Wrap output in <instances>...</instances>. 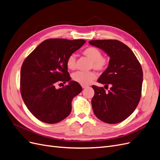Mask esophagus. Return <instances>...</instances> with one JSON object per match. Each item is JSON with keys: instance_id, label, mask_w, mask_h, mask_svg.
Returning <instances> with one entry per match:
<instances>
[{"instance_id": "esophagus-1", "label": "esophagus", "mask_w": 160, "mask_h": 160, "mask_svg": "<svg viewBox=\"0 0 160 160\" xmlns=\"http://www.w3.org/2000/svg\"><path fill=\"white\" fill-rule=\"evenodd\" d=\"M82 88H86L88 87V86H86V85H82Z\"/></svg>"}]
</instances>
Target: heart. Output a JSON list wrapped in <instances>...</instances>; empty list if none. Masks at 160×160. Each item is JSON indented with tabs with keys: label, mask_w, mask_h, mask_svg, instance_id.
Returning a JSON list of instances; mask_svg holds the SVG:
<instances>
[{
	"label": "heart",
	"mask_w": 160,
	"mask_h": 160,
	"mask_svg": "<svg viewBox=\"0 0 160 160\" xmlns=\"http://www.w3.org/2000/svg\"><path fill=\"white\" fill-rule=\"evenodd\" d=\"M82 54L90 59V67L91 68L98 71L104 70L106 68L108 61L106 58L102 57V54L99 49L93 46H90L82 51ZM76 58L75 55H70L66 60L67 68L69 70H74L76 68ZM96 75L93 71H78L72 76V80L81 85H88L92 80L96 78Z\"/></svg>",
	"instance_id": "obj_1"
}]
</instances>
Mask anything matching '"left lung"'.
I'll return each instance as SVG.
<instances>
[{"label": "left lung", "mask_w": 160, "mask_h": 160, "mask_svg": "<svg viewBox=\"0 0 160 160\" xmlns=\"http://www.w3.org/2000/svg\"><path fill=\"white\" fill-rule=\"evenodd\" d=\"M90 44L104 50L109 64L98 82L111 88L92 86V106L96 116L108 123H120L130 116L140 102L143 82L142 66L128 46L116 40H96Z\"/></svg>", "instance_id": "obj_1"}]
</instances>
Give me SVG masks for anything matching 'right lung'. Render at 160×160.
Instances as JSON below:
<instances>
[{
    "mask_svg": "<svg viewBox=\"0 0 160 160\" xmlns=\"http://www.w3.org/2000/svg\"><path fill=\"white\" fill-rule=\"evenodd\" d=\"M85 42L82 39L46 40L23 62L20 93L25 105L38 120L56 123L70 114L72 100L82 88L78 82L71 80L66 60ZM59 82L69 84L56 89L55 86Z\"/></svg>",
    "mask_w": 160,
    "mask_h": 160,
    "instance_id": "add662e5",
    "label": "right lung"
}]
</instances>
